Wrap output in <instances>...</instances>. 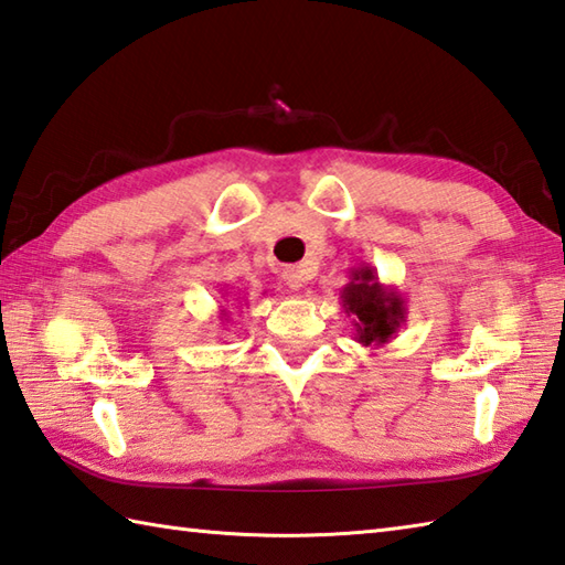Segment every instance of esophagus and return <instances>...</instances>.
<instances>
[{"instance_id": "obj_1", "label": "esophagus", "mask_w": 565, "mask_h": 565, "mask_svg": "<svg viewBox=\"0 0 565 565\" xmlns=\"http://www.w3.org/2000/svg\"><path fill=\"white\" fill-rule=\"evenodd\" d=\"M309 278H312V270H309L307 263H302V266L285 268V273H282V280L287 287H290V290H299V287H302Z\"/></svg>"}]
</instances>
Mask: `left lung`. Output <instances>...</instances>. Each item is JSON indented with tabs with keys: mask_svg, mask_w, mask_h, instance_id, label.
<instances>
[{
	"mask_svg": "<svg viewBox=\"0 0 565 565\" xmlns=\"http://www.w3.org/2000/svg\"><path fill=\"white\" fill-rule=\"evenodd\" d=\"M349 285L341 290V307L353 317V339L361 347H385L407 321V305L395 287L383 285L371 266L351 268Z\"/></svg>",
	"mask_w": 565,
	"mask_h": 565,
	"instance_id": "obj_1",
	"label": "left lung"
}]
</instances>
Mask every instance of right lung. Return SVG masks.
Here are the masks:
<instances>
[{
  "mask_svg": "<svg viewBox=\"0 0 565 565\" xmlns=\"http://www.w3.org/2000/svg\"><path fill=\"white\" fill-rule=\"evenodd\" d=\"M218 315H222V321H226V324H228V317H232V312H228L224 305H222V309H218Z\"/></svg>",
  "mask_w": 565,
  "mask_h": 565,
  "instance_id": "obj_1",
  "label": "right lung"
}]
</instances>
